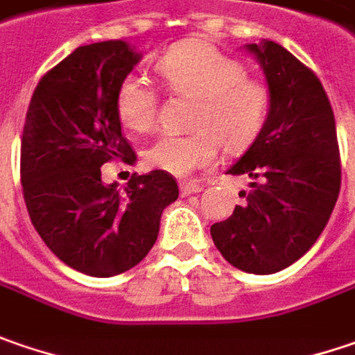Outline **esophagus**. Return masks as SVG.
I'll return each instance as SVG.
<instances>
[{
	"mask_svg": "<svg viewBox=\"0 0 355 355\" xmlns=\"http://www.w3.org/2000/svg\"><path fill=\"white\" fill-rule=\"evenodd\" d=\"M180 191H182V198H186V196H191V193L202 191V186H200V184H193V182H182V184H180Z\"/></svg>",
	"mask_w": 355,
	"mask_h": 355,
	"instance_id": "1",
	"label": "esophagus"
}]
</instances>
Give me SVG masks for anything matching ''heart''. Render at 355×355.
<instances>
[{
	"instance_id": "b5f03b06",
	"label": "heart",
	"mask_w": 355,
	"mask_h": 355,
	"mask_svg": "<svg viewBox=\"0 0 355 355\" xmlns=\"http://www.w3.org/2000/svg\"><path fill=\"white\" fill-rule=\"evenodd\" d=\"M155 71L171 94L193 98L187 135H162L144 151L146 164L171 175H189L216 164L220 146L245 151L261 133L270 114V89L245 76V67L202 40L171 45L155 62ZM119 121L132 132L155 123L157 92L141 76L130 73L116 89Z\"/></svg>"
}]
</instances>
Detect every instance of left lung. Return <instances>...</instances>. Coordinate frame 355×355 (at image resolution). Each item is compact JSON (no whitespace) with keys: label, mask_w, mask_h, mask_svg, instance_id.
<instances>
[{"label":"left lung","mask_w":355,"mask_h":355,"mask_svg":"<svg viewBox=\"0 0 355 355\" xmlns=\"http://www.w3.org/2000/svg\"><path fill=\"white\" fill-rule=\"evenodd\" d=\"M270 89V114L257 139L227 169L252 178L243 204L211 225L222 256L241 272L275 274L304 256L340 196L336 119L318 76L275 42L248 44Z\"/></svg>","instance_id":"1"}]
</instances>
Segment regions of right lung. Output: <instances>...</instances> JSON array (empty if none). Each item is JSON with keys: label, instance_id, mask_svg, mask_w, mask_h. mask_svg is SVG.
Masks as SVG:
<instances>
[{"label": "right lung", "instance_id": "obj_1", "mask_svg": "<svg viewBox=\"0 0 355 355\" xmlns=\"http://www.w3.org/2000/svg\"><path fill=\"white\" fill-rule=\"evenodd\" d=\"M141 60L121 40L81 45L40 80L21 135V187L33 227L65 266L94 277L123 274L148 256L164 209L178 200L162 169L105 186L101 166L135 162L116 89Z\"/></svg>", "mask_w": 355, "mask_h": 355}]
</instances>
